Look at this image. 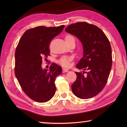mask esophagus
Instances as JSON below:
<instances>
[{
  "label": "esophagus",
  "mask_w": 127,
  "mask_h": 127,
  "mask_svg": "<svg viewBox=\"0 0 127 127\" xmlns=\"http://www.w3.org/2000/svg\"><path fill=\"white\" fill-rule=\"evenodd\" d=\"M62 71H63V72H68V70L65 68H63V69H62Z\"/></svg>",
  "instance_id": "34e87169"
}]
</instances>
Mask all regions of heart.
I'll return each mask as SVG.
<instances>
[{
    "mask_svg": "<svg viewBox=\"0 0 127 127\" xmlns=\"http://www.w3.org/2000/svg\"><path fill=\"white\" fill-rule=\"evenodd\" d=\"M69 39H74L73 36L70 35H68L65 37V40ZM72 59V57L68 56H64L62 57L59 59L58 63L64 67H68L70 65V63Z\"/></svg>",
    "mask_w": 127,
    "mask_h": 127,
    "instance_id": "obj_1",
    "label": "heart"
}]
</instances>
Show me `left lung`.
<instances>
[{
	"label": "left lung",
	"mask_w": 127,
	"mask_h": 127,
	"mask_svg": "<svg viewBox=\"0 0 127 127\" xmlns=\"http://www.w3.org/2000/svg\"><path fill=\"white\" fill-rule=\"evenodd\" d=\"M65 31L80 40L83 50V57L76 67L84 71L75 72L77 78L71 86L72 91L80 99L91 98L104 88L111 71L112 50L109 40L98 27L85 22L69 25Z\"/></svg>",
	"instance_id": "1"
}]
</instances>
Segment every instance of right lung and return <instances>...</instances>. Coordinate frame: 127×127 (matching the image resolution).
Returning <instances> with one entry per match:
<instances>
[{"label": "right lung", "instance_id": "obj_1", "mask_svg": "<svg viewBox=\"0 0 127 127\" xmlns=\"http://www.w3.org/2000/svg\"><path fill=\"white\" fill-rule=\"evenodd\" d=\"M65 27H36L26 31L18 42L15 51L16 77L23 92L38 102L49 101L54 96L56 77L62 68L52 63L50 69L41 67L42 57L50 55V44Z\"/></svg>", "mask_w": 127, "mask_h": 127}]
</instances>
